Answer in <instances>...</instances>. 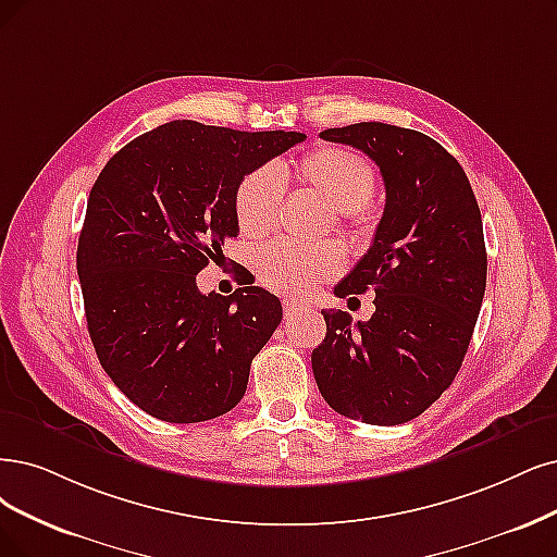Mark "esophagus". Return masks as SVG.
Returning a JSON list of instances; mask_svg holds the SVG:
<instances>
[{"mask_svg": "<svg viewBox=\"0 0 557 557\" xmlns=\"http://www.w3.org/2000/svg\"><path fill=\"white\" fill-rule=\"evenodd\" d=\"M282 307H284L286 317H294L296 312H300V310H302V302H300V300H284V302H282Z\"/></svg>", "mask_w": 557, "mask_h": 557, "instance_id": "obj_1", "label": "esophagus"}]
</instances>
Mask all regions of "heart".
<instances>
[{
	"mask_svg": "<svg viewBox=\"0 0 557 557\" xmlns=\"http://www.w3.org/2000/svg\"><path fill=\"white\" fill-rule=\"evenodd\" d=\"M296 176L314 188L339 215H344L348 230H360L354 220H362L364 203L376 190V172L364 156L323 144L312 149L296 168ZM284 178L289 172L273 168H259L247 174L234 199L236 224L243 236L259 238L273 230L280 206L284 199ZM342 265V250L335 243L296 245L273 240L255 252V273L265 289L277 294H302L321 280L337 273Z\"/></svg>",
	"mask_w": 557,
	"mask_h": 557,
	"instance_id": "b5f03b06",
	"label": "heart"
}]
</instances>
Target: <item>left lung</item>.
I'll list each match as a JSON object with an SVG mask.
<instances>
[{"label": "left lung", "mask_w": 557, "mask_h": 557, "mask_svg": "<svg viewBox=\"0 0 557 557\" xmlns=\"http://www.w3.org/2000/svg\"><path fill=\"white\" fill-rule=\"evenodd\" d=\"M372 158L385 183L374 243L335 294H376L358 321L321 312L319 393L339 416L393 426L422 416L459 374L486 289L482 215L455 156L424 133L362 121L321 133Z\"/></svg>", "instance_id": "8db88e82"}]
</instances>
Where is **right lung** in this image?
<instances>
[{"instance_id":"obj_1","label":"right lung","mask_w":557,"mask_h":557,"mask_svg":"<svg viewBox=\"0 0 557 557\" xmlns=\"http://www.w3.org/2000/svg\"><path fill=\"white\" fill-rule=\"evenodd\" d=\"M302 139L170 121L96 178L77 243L87 327L102 369L144 413L193 424L243 399L282 305L261 286L201 294L197 273L238 236L240 181Z\"/></svg>"}]
</instances>
